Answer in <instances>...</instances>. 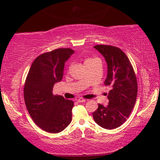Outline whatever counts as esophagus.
I'll return each instance as SVG.
<instances>
[{
    "mask_svg": "<svg viewBox=\"0 0 160 160\" xmlns=\"http://www.w3.org/2000/svg\"><path fill=\"white\" fill-rule=\"evenodd\" d=\"M77 101H78V102H84L86 101V100L84 99V98H78V99L77 100Z\"/></svg>",
    "mask_w": 160,
    "mask_h": 160,
    "instance_id": "esophagus-1",
    "label": "esophagus"
}]
</instances>
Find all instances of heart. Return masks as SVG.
<instances>
[{"instance_id": "heart-1", "label": "heart", "mask_w": 160, "mask_h": 160, "mask_svg": "<svg viewBox=\"0 0 160 160\" xmlns=\"http://www.w3.org/2000/svg\"><path fill=\"white\" fill-rule=\"evenodd\" d=\"M97 60H98L97 58H87V60L84 61V63H85V65H87V64H90V63H92V62H95V61H97Z\"/></svg>"}]
</instances>
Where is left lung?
<instances>
[{
  "label": "left lung",
  "instance_id": "8db88e82",
  "mask_svg": "<svg viewBox=\"0 0 160 160\" xmlns=\"http://www.w3.org/2000/svg\"><path fill=\"white\" fill-rule=\"evenodd\" d=\"M94 47L106 59L108 75L104 84L111 89L108 95V106L98 104L92 116L98 125L113 130L124 123L132 112L137 98V78L130 60L119 48L111 45Z\"/></svg>",
  "mask_w": 160,
  "mask_h": 160
}]
</instances>
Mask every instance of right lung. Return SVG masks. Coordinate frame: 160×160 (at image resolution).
I'll return each instance as SVG.
<instances>
[{"instance_id":"add662e5","label":"right lung","mask_w":160,"mask_h":160,"mask_svg":"<svg viewBox=\"0 0 160 160\" xmlns=\"http://www.w3.org/2000/svg\"><path fill=\"white\" fill-rule=\"evenodd\" d=\"M73 52L70 48H60L41 54L35 59L26 77V107L35 123L46 132H60L72 120L73 102L53 95L52 89L62 80L65 61Z\"/></svg>"}]
</instances>
